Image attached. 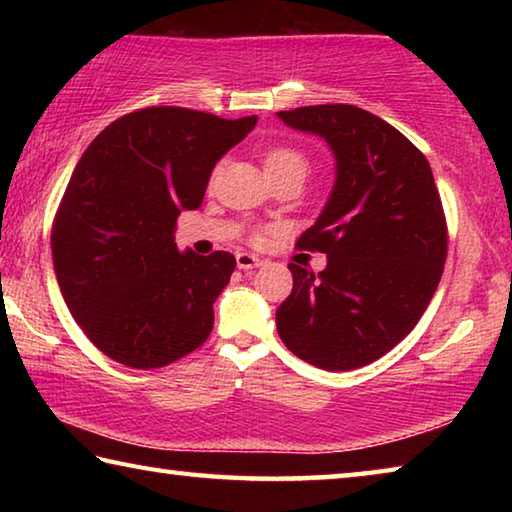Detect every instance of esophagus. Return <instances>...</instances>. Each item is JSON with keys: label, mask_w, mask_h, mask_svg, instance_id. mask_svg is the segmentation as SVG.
I'll use <instances>...</instances> for the list:
<instances>
[{"label": "esophagus", "mask_w": 512, "mask_h": 512, "mask_svg": "<svg viewBox=\"0 0 512 512\" xmlns=\"http://www.w3.org/2000/svg\"><path fill=\"white\" fill-rule=\"evenodd\" d=\"M262 264H264V259H259L255 255L237 253V266L244 268V271H248V268H257V266H262Z\"/></svg>", "instance_id": "1"}]
</instances>
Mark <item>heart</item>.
<instances>
[{"instance_id": "obj_1", "label": "heart", "mask_w": 512, "mask_h": 512, "mask_svg": "<svg viewBox=\"0 0 512 512\" xmlns=\"http://www.w3.org/2000/svg\"><path fill=\"white\" fill-rule=\"evenodd\" d=\"M264 169L268 176H277V173L284 171H300L302 176H307L309 160L305 158V153L289 149V146H273L264 155Z\"/></svg>"}]
</instances>
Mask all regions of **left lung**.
Instances as JSON below:
<instances>
[{
    "mask_svg": "<svg viewBox=\"0 0 512 512\" xmlns=\"http://www.w3.org/2000/svg\"><path fill=\"white\" fill-rule=\"evenodd\" d=\"M277 117L323 137L336 160L325 210L296 244L325 253L327 266L316 275L289 264L277 334L316 368L368 366L418 325L443 275L447 223L431 167L397 128L348 103Z\"/></svg>",
    "mask_w": 512,
    "mask_h": 512,
    "instance_id": "left-lung-1",
    "label": "left lung"
}]
</instances>
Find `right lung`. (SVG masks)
I'll list each match as a JSON object with an SVG mask.
<instances>
[{
  "label": "right lung",
  "mask_w": 512,
  "mask_h": 512,
  "mask_svg": "<svg viewBox=\"0 0 512 512\" xmlns=\"http://www.w3.org/2000/svg\"><path fill=\"white\" fill-rule=\"evenodd\" d=\"M255 124L257 115L142 108L112 121L81 155L51 255L69 311L106 357L151 370L207 341L237 259L180 253L173 232L180 212L201 207L214 164Z\"/></svg>",
  "instance_id": "1"
}]
</instances>
